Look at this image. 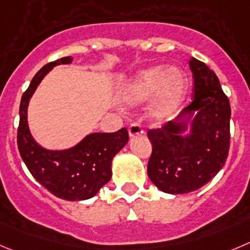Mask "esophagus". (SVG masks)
I'll return each mask as SVG.
<instances>
[{
  "mask_svg": "<svg viewBox=\"0 0 250 250\" xmlns=\"http://www.w3.org/2000/svg\"><path fill=\"white\" fill-rule=\"evenodd\" d=\"M141 134H144V129H142L141 125H140L139 123H132L129 126L130 137L137 136V135H141Z\"/></svg>",
  "mask_w": 250,
  "mask_h": 250,
  "instance_id": "1",
  "label": "esophagus"
}]
</instances>
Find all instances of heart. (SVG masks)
Instances as JSON below:
<instances>
[{
    "mask_svg": "<svg viewBox=\"0 0 250 250\" xmlns=\"http://www.w3.org/2000/svg\"><path fill=\"white\" fill-rule=\"evenodd\" d=\"M188 88L185 73L178 67H153L142 70L124 89L123 98L130 105L149 101L153 95L152 115L166 118L184 99Z\"/></svg>",
    "mask_w": 250,
    "mask_h": 250,
    "instance_id": "b5f03b06",
    "label": "heart"
}]
</instances>
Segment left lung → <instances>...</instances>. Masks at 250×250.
I'll use <instances>...</instances> for the list:
<instances>
[{"mask_svg":"<svg viewBox=\"0 0 250 250\" xmlns=\"http://www.w3.org/2000/svg\"><path fill=\"white\" fill-rule=\"evenodd\" d=\"M194 99L174 121L151 129L152 154L147 174L168 194H187L210 182L225 166L229 149L230 105L220 81L204 62L191 58ZM195 111L189 137H182Z\"/></svg>","mask_w":250,"mask_h":250,"instance_id":"obj_1","label":"left lung"}]
</instances>
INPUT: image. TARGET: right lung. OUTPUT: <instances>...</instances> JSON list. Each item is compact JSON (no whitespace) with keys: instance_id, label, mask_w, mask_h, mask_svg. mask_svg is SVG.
<instances>
[{"instance_id":"right-lung-1","label":"right lung","mask_w":250,"mask_h":250,"mask_svg":"<svg viewBox=\"0 0 250 250\" xmlns=\"http://www.w3.org/2000/svg\"><path fill=\"white\" fill-rule=\"evenodd\" d=\"M72 58L50 62L40 68L23 93L20 105L17 144L22 159L38 183L58 198L68 201L93 198L111 178V161L129 141L125 127L116 132H94L75 147L63 151L42 148L34 141L28 127L27 110L30 97L54 66L71 63Z\"/></svg>"}]
</instances>
